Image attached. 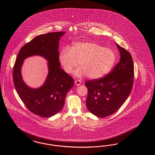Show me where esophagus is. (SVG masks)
<instances>
[{
	"instance_id": "34e87169",
	"label": "esophagus",
	"mask_w": 155,
	"mask_h": 155,
	"mask_svg": "<svg viewBox=\"0 0 155 155\" xmlns=\"http://www.w3.org/2000/svg\"><path fill=\"white\" fill-rule=\"evenodd\" d=\"M81 80H77L75 81V84L77 86H79L81 84Z\"/></svg>"
}]
</instances>
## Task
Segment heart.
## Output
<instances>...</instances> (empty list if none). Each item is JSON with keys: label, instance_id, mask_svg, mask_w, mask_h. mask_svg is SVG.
Here are the masks:
<instances>
[{"label": "heart", "instance_id": "heart-1", "mask_svg": "<svg viewBox=\"0 0 155 155\" xmlns=\"http://www.w3.org/2000/svg\"><path fill=\"white\" fill-rule=\"evenodd\" d=\"M61 65L66 73L71 74L79 62L80 67L75 74H86L90 79H99L108 74L117 60L111 49L94 42H77L71 49L64 47L59 55Z\"/></svg>", "mask_w": 155, "mask_h": 155}]
</instances>
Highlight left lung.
Listing matches in <instances>:
<instances>
[{"label":"left lung","instance_id":"obj_1","mask_svg":"<svg viewBox=\"0 0 155 155\" xmlns=\"http://www.w3.org/2000/svg\"><path fill=\"white\" fill-rule=\"evenodd\" d=\"M120 60L113 71L99 79L88 80L84 84L88 90L86 106L97 117H104L117 112L131 91L134 66L131 55L117 44Z\"/></svg>","mask_w":155,"mask_h":155}]
</instances>
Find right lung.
Segmentation results:
<instances>
[{
    "label": "right lung",
    "mask_w": 155,
    "mask_h": 155,
    "mask_svg": "<svg viewBox=\"0 0 155 155\" xmlns=\"http://www.w3.org/2000/svg\"><path fill=\"white\" fill-rule=\"evenodd\" d=\"M65 33L51 32L35 37L20 49L15 62L14 83L19 97L30 111L41 117H51L60 112L67 93L74 85L73 78L61 69L59 62V40ZM34 55L45 58L49 69L45 84L36 90L25 84L21 74L23 60Z\"/></svg>",
    "instance_id": "add662e5"
}]
</instances>
